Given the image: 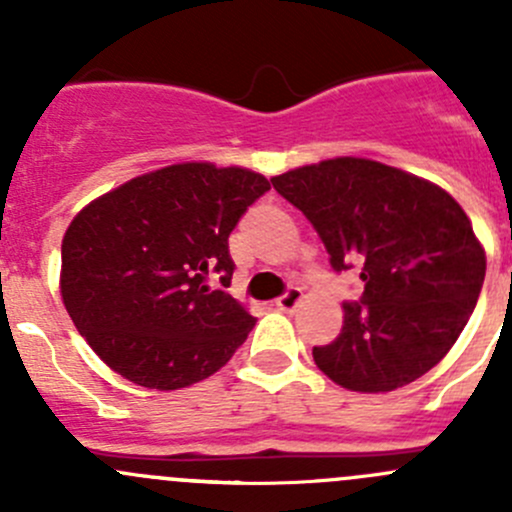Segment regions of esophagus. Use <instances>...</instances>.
<instances>
[{
  "label": "esophagus",
  "instance_id": "1",
  "mask_svg": "<svg viewBox=\"0 0 512 512\" xmlns=\"http://www.w3.org/2000/svg\"><path fill=\"white\" fill-rule=\"evenodd\" d=\"M299 302H302V292H299L297 287H292V289H287V292L282 294L280 299H277V302H275V307L280 309V312H285V314H292L294 309L299 307Z\"/></svg>",
  "mask_w": 512,
  "mask_h": 512
}]
</instances>
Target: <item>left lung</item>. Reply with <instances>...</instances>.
Here are the masks:
<instances>
[{
    "label": "left lung",
    "mask_w": 512,
    "mask_h": 512,
    "mask_svg": "<svg viewBox=\"0 0 512 512\" xmlns=\"http://www.w3.org/2000/svg\"><path fill=\"white\" fill-rule=\"evenodd\" d=\"M307 215L337 272L361 267V302L314 364L349 391L379 394L438 364L468 324L485 250L461 205L431 180L369 158H329L272 178Z\"/></svg>",
    "instance_id": "obj_1"
}]
</instances>
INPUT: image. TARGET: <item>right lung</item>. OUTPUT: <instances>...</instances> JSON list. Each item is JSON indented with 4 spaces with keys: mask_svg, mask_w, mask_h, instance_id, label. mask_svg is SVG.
Wrapping results in <instances>:
<instances>
[{
    "mask_svg": "<svg viewBox=\"0 0 512 512\" xmlns=\"http://www.w3.org/2000/svg\"><path fill=\"white\" fill-rule=\"evenodd\" d=\"M270 180L175 163L91 200L61 242V299L89 347L123 379L185 389L223 369L255 327L230 287L227 237Z\"/></svg>",
    "mask_w": 512,
    "mask_h": 512,
    "instance_id": "add662e5",
    "label": "right lung"
}]
</instances>
